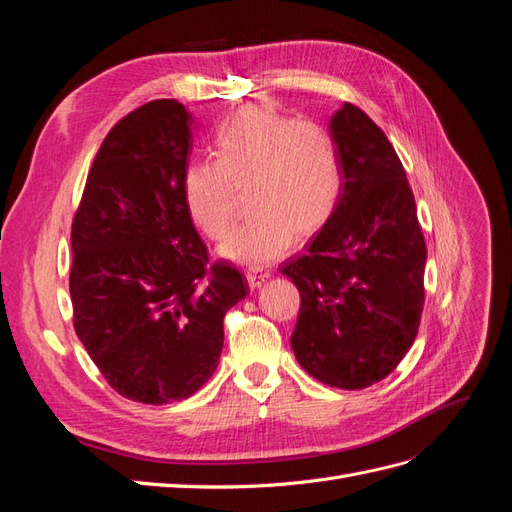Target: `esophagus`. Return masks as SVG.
Wrapping results in <instances>:
<instances>
[{"label":"esophagus","instance_id":"34e87169","mask_svg":"<svg viewBox=\"0 0 512 512\" xmlns=\"http://www.w3.org/2000/svg\"><path fill=\"white\" fill-rule=\"evenodd\" d=\"M245 275H247V282H250V288L254 290V288H260L262 284H265L273 275V271L267 267H250Z\"/></svg>","mask_w":512,"mask_h":512}]
</instances>
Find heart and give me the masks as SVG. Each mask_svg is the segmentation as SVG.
Instances as JSON below:
<instances>
[{"instance_id":"heart-1","label":"heart","mask_w":512,"mask_h":512,"mask_svg":"<svg viewBox=\"0 0 512 512\" xmlns=\"http://www.w3.org/2000/svg\"><path fill=\"white\" fill-rule=\"evenodd\" d=\"M215 160L183 170V200L196 228L220 241L247 190V218L220 254L241 265H267L301 235H314L335 215L344 190L342 156L322 123L294 119L271 104H250L213 136Z\"/></svg>"}]
</instances>
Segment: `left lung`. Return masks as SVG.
<instances>
[{"instance_id": "1", "label": "left lung", "mask_w": 512, "mask_h": 512, "mask_svg": "<svg viewBox=\"0 0 512 512\" xmlns=\"http://www.w3.org/2000/svg\"><path fill=\"white\" fill-rule=\"evenodd\" d=\"M344 190L307 252L280 271L301 294L290 346L316 380L356 391L404 359L425 303L427 247L406 170L386 134L346 102L331 117Z\"/></svg>"}]
</instances>
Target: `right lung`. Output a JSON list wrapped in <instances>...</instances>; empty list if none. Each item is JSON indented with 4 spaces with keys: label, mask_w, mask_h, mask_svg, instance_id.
Wrapping results in <instances>:
<instances>
[{
    "label": "right lung",
    "mask_w": 512,
    "mask_h": 512,
    "mask_svg": "<svg viewBox=\"0 0 512 512\" xmlns=\"http://www.w3.org/2000/svg\"><path fill=\"white\" fill-rule=\"evenodd\" d=\"M194 117L153 100L106 134L72 222L74 331L113 389L162 406L194 395L220 363L224 316L247 297L215 262L183 200Z\"/></svg>",
    "instance_id": "obj_1"
}]
</instances>
